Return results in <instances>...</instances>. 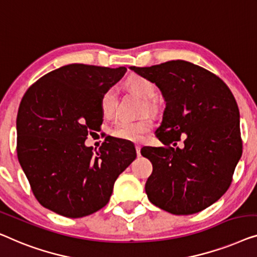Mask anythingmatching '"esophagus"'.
I'll return each instance as SVG.
<instances>
[{"label": "esophagus", "mask_w": 257, "mask_h": 257, "mask_svg": "<svg viewBox=\"0 0 257 257\" xmlns=\"http://www.w3.org/2000/svg\"><path fill=\"white\" fill-rule=\"evenodd\" d=\"M135 149H136V154H137V156H141V146H140V144H136V146H135Z\"/></svg>", "instance_id": "obj_1"}]
</instances>
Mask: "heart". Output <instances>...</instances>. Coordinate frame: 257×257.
I'll return each instance as SVG.
<instances>
[{
	"instance_id": "b5f03b06",
	"label": "heart",
	"mask_w": 257,
	"mask_h": 257,
	"mask_svg": "<svg viewBox=\"0 0 257 257\" xmlns=\"http://www.w3.org/2000/svg\"><path fill=\"white\" fill-rule=\"evenodd\" d=\"M127 86L133 92L142 97L147 102V108H151V100L156 96V87L149 79L142 75H132L127 80ZM115 100H116V92L114 87H108L104 89L100 95L99 107L103 116H110L114 111ZM151 130V123L148 120L141 121H128L121 120L114 125L111 134L118 140L127 141V142H141Z\"/></svg>"
}]
</instances>
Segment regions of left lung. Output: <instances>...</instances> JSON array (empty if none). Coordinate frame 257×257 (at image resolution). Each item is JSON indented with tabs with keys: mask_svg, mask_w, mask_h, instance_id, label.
Listing matches in <instances>:
<instances>
[{
	"mask_svg": "<svg viewBox=\"0 0 257 257\" xmlns=\"http://www.w3.org/2000/svg\"><path fill=\"white\" fill-rule=\"evenodd\" d=\"M130 70L155 82L166 102L156 130L163 147L141 149L153 163L148 198L176 215L207 208L228 190L242 155L235 97L218 75L190 61Z\"/></svg>",
	"mask_w": 257,
	"mask_h": 257,
	"instance_id": "obj_1",
	"label": "left lung"
}]
</instances>
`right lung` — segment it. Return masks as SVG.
I'll return each mask as SVG.
<instances>
[{
	"label": "right lung",
	"instance_id": "right-lung-1",
	"mask_svg": "<svg viewBox=\"0 0 257 257\" xmlns=\"http://www.w3.org/2000/svg\"><path fill=\"white\" fill-rule=\"evenodd\" d=\"M125 71L70 64L43 75L25 92L16 121L17 157L45 208L73 219L99 211L136 158L134 144L109 136L97 151L85 146L102 124L100 95Z\"/></svg>",
	"mask_w": 257,
	"mask_h": 257
}]
</instances>
